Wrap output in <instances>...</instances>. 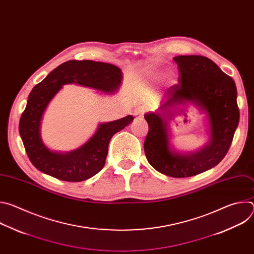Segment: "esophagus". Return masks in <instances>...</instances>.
Here are the masks:
<instances>
[{"mask_svg": "<svg viewBox=\"0 0 254 254\" xmlns=\"http://www.w3.org/2000/svg\"><path fill=\"white\" fill-rule=\"evenodd\" d=\"M144 110L143 108H137V110L134 112L133 116H134V119L135 120H141L143 118V115H144Z\"/></svg>", "mask_w": 254, "mask_h": 254, "instance_id": "obj_1", "label": "esophagus"}]
</instances>
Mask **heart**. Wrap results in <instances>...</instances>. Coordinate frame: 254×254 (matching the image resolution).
I'll return each instance as SVG.
<instances>
[{
	"instance_id": "b5f03b06",
	"label": "heart",
	"mask_w": 254,
	"mask_h": 254,
	"mask_svg": "<svg viewBox=\"0 0 254 254\" xmlns=\"http://www.w3.org/2000/svg\"><path fill=\"white\" fill-rule=\"evenodd\" d=\"M152 75L155 76L156 78H158V77L161 76V73H160L159 71H153V72H152ZM169 78H172V74H171V73L169 74Z\"/></svg>"
}]
</instances>
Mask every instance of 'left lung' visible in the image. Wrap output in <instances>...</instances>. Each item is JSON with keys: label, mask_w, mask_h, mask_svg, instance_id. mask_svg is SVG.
Returning <instances> with one entry per match:
<instances>
[{"label": "left lung", "mask_w": 254, "mask_h": 254, "mask_svg": "<svg viewBox=\"0 0 254 254\" xmlns=\"http://www.w3.org/2000/svg\"><path fill=\"white\" fill-rule=\"evenodd\" d=\"M174 61L180 71L179 83L166 91L159 111L144 115L149 132L143 149L158 172L187 178L212 169L226 156L239 123L237 90L234 80L205 56L181 55ZM188 102L206 114L210 137L200 150L182 154L170 147L166 120L173 115L176 106Z\"/></svg>", "instance_id": "left-lung-1"}]
</instances>
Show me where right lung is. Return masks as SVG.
<instances>
[{"instance_id": "obj_1", "label": "right lung", "mask_w": 254, "mask_h": 254, "mask_svg": "<svg viewBox=\"0 0 254 254\" xmlns=\"http://www.w3.org/2000/svg\"><path fill=\"white\" fill-rule=\"evenodd\" d=\"M122 70L113 64L91 60H69L62 63L32 89L19 124V132L29 160L36 169L67 182H81L102 170L108 143L115 133L132 121V116L100 124L95 133L74 151L49 150L40 134L43 114L51 99L67 83H76L104 93H114L121 86Z\"/></svg>"}]
</instances>
